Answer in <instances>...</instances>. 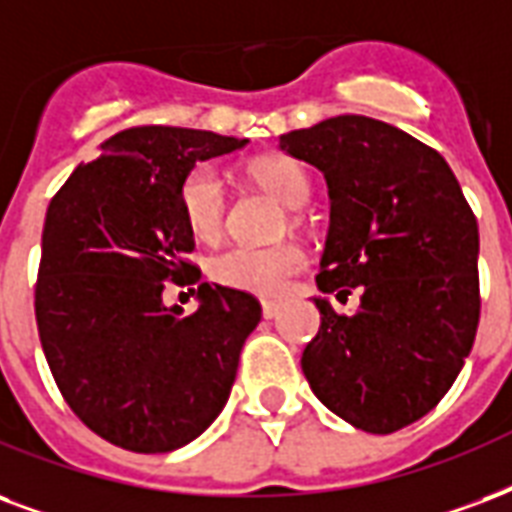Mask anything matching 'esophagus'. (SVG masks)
<instances>
[{"mask_svg":"<svg viewBox=\"0 0 512 512\" xmlns=\"http://www.w3.org/2000/svg\"><path fill=\"white\" fill-rule=\"evenodd\" d=\"M279 314V303H273V300H263V317L273 319Z\"/></svg>","mask_w":512,"mask_h":512,"instance_id":"esophagus-1","label":"esophagus"}]
</instances>
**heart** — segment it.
Returning a JSON list of instances; mask_svg holds the SVG:
<instances>
[{"instance_id": "obj_1", "label": "heart", "mask_w": 512, "mask_h": 512, "mask_svg": "<svg viewBox=\"0 0 512 512\" xmlns=\"http://www.w3.org/2000/svg\"><path fill=\"white\" fill-rule=\"evenodd\" d=\"M249 177L273 193L284 206L300 209L311 198V179L295 158L263 155L249 163ZM179 209L195 239H220L228 214V193L220 171L212 163H198L179 182ZM306 265L303 249L295 244L279 247H228L212 257L209 276L222 287L249 292L260 298L282 295L287 282Z\"/></svg>"}]
</instances>
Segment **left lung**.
I'll return each instance as SVG.
<instances>
[{
  "mask_svg": "<svg viewBox=\"0 0 512 512\" xmlns=\"http://www.w3.org/2000/svg\"><path fill=\"white\" fill-rule=\"evenodd\" d=\"M279 147L325 174L330 228L317 287L338 300L362 292L354 314L314 298L322 325L300 368L351 427L397 432L443 400L473 349V209L438 150L373 117H330L279 136Z\"/></svg>",
  "mask_w": 512,
  "mask_h": 512,
  "instance_id": "1",
  "label": "left lung"
}]
</instances>
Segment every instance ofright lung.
Returning <instances> with one entry per match:
<instances>
[{"mask_svg": "<svg viewBox=\"0 0 512 512\" xmlns=\"http://www.w3.org/2000/svg\"><path fill=\"white\" fill-rule=\"evenodd\" d=\"M244 144L195 128H128L50 201L34 290L39 341L69 408L115 446L182 448L228 403L260 303L204 282L185 314L163 303V290L201 276L185 260L195 241L179 182Z\"/></svg>", "mask_w": 512, "mask_h": 512, "instance_id": "right-lung-1", "label": "right lung"}]
</instances>
